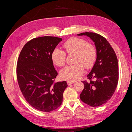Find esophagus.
Here are the masks:
<instances>
[{
  "instance_id": "34e87169",
  "label": "esophagus",
  "mask_w": 132,
  "mask_h": 132,
  "mask_svg": "<svg viewBox=\"0 0 132 132\" xmlns=\"http://www.w3.org/2000/svg\"><path fill=\"white\" fill-rule=\"evenodd\" d=\"M73 83H74V81H67V84H68V85L72 84H73Z\"/></svg>"
}]
</instances>
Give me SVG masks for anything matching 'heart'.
I'll return each mask as SVG.
<instances>
[{
  "label": "heart",
  "instance_id": "heart-1",
  "mask_svg": "<svg viewBox=\"0 0 132 132\" xmlns=\"http://www.w3.org/2000/svg\"><path fill=\"white\" fill-rule=\"evenodd\" d=\"M68 54H74V65L67 66L61 71V77L66 80L74 81L78 80L84 72V67L90 69L95 63L97 51L94 45L81 38L71 37L63 44ZM52 60L55 65L62 67L65 64L66 54L63 51L55 48L52 53Z\"/></svg>",
  "mask_w": 132,
  "mask_h": 132
}]
</instances>
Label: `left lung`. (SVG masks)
I'll list each match as a JSON object with an SVG mask.
<instances>
[{
	"label": "left lung",
	"instance_id": "8db88e82",
	"mask_svg": "<svg viewBox=\"0 0 132 132\" xmlns=\"http://www.w3.org/2000/svg\"><path fill=\"white\" fill-rule=\"evenodd\" d=\"M77 35L89 37L97 51L95 64L87 76L90 80L82 81L84 88L80 97L90 106H100L109 100L117 87L119 72L116 54L107 39L100 35L86 32ZM91 78L95 80L91 81Z\"/></svg>",
	"mask_w": 132,
	"mask_h": 132
}]
</instances>
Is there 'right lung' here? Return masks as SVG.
Listing matches in <instances>:
<instances>
[{
  "label": "right lung",
  "mask_w": 132,
  "mask_h": 132,
  "mask_svg": "<svg viewBox=\"0 0 132 132\" xmlns=\"http://www.w3.org/2000/svg\"><path fill=\"white\" fill-rule=\"evenodd\" d=\"M62 41L53 36L33 38L25 44L19 55L16 67L19 87L27 102L39 111L57 109L68 86L65 81L54 82L58 73L51 55Z\"/></svg>",
  "instance_id": "right-lung-1"
}]
</instances>
